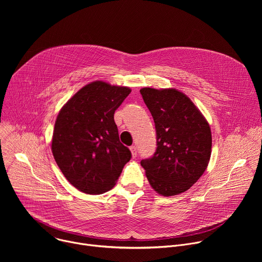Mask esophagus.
<instances>
[{
    "mask_svg": "<svg viewBox=\"0 0 262 262\" xmlns=\"http://www.w3.org/2000/svg\"><path fill=\"white\" fill-rule=\"evenodd\" d=\"M130 151H132V156H133V158L135 159L136 157H137V147L136 146H130Z\"/></svg>",
    "mask_w": 262,
    "mask_h": 262,
    "instance_id": "1",
    "label": "esophagus"
}]
</instances>
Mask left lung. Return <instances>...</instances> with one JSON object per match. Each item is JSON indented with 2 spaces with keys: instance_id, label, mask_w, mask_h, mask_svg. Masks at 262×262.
<instances>
[{
  "instance_id": "left-lung-1",
  "label": "left lung",
  "mask_w": 262,
  "mask_h": 262,
  "mask_svg": "<svg viewBox=\"0 0 262 262\" xmlns=\"http://www.w3.org/2000/svg\"><path fill=\"white\" fill-rule=\"evenodd\" d=\"M157 130V150L141 161L152 189L165 197L189 190L202 176L211 155L208 122L193 101L174 89L142 88Z\"/></svg>"
}]
</instances>
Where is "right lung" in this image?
Listing matches in <instances>:
<instances>
[{"mask_svg": "<svg viewBox=\"0 0 262 262\" xmlns=\"http://www.w3.org/2000/svg\"><path fill=\"white\" fill-rule=\"evenodd\" d=\"M130 91L95 81L80 89L59 112L52 152L65 178L83 193L98 195L113 188L132 158L114 121L115 111Z\"/></svg>", "mask_w": 262, "mask_h": 262, "instance_id": "right-lung-1", "label": "right lung"}]
</instances>
